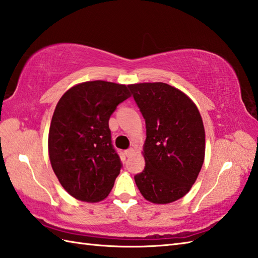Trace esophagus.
Instances as JSON below:
<instances>
[{
  "mask_svg": "<svg viewBox=\"0 0 258 258\" xmlns=\"http://www.w3.org/2000/svg\"><path fill=\"white\" fill-rule=\"evenodd\" d=\"M124 154L127 156V157H131L132 156L133 154H134V149H128V150H126L125 152H124Z\"/></svg>",
  "mask_w": 258,
  "mask_h": 258,
  "instance_id": "1",
  "label": "esophagus"
}]
</instances>
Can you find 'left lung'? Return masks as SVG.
Returning a JSON list of instances; mask_svg holds the SVG:
<instances>
[{"label": "left lung", "mask_w": 258, "mask_h": 258, "mask_svg": "<svg viewBox=\"0 0 258 258\" xmlns=\"http://www.w3.org/2000/svg\"><path fill=\"white\" fill-rule=\"evenodd\" d=\"M146 125L144 171L134 176L144 199L167 204L188 193L205 155V131L195 104L166 83L128 85Z\"/></svg>", "instance_id": "8db88e82"}]
</instances>
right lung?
Masks as SVG:
<instances>
[{
  "label": "right lung",
  "instance_id": "right-lung-1",
  "mask_svg": "<svg viewBox=\"0 0 258 258\" xmlns=\"http://www.w3.org/2000/svg\"><path fill=\"white\" fill-rule=\"evenodd\" d=\"M127 89L105 81L85 82L59 98L48 133V155L59 183L76 200L105 199L123 166L108 119L131 96Z\"/></svg>",
  "mask_w": 258,
  "mask_h": 258
}]
</instances>
